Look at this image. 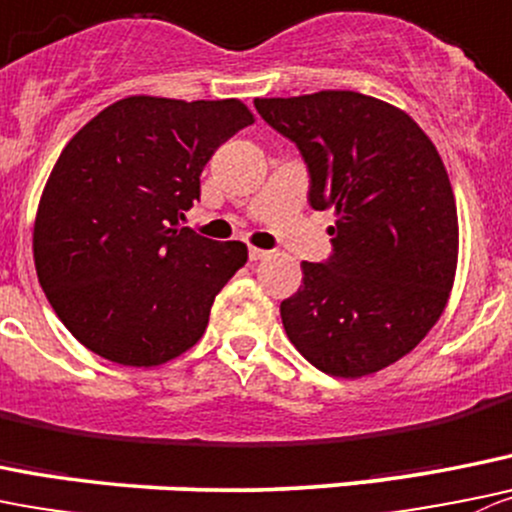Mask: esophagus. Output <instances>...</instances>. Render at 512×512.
I'll list each match as a JSON object with an SVG mask.
<instances>
[{
  "label": "esophagus",
  "instance_id": "1",
  "mask_svg": "<svg viewBox=\"0 0 512 512\" xmlns=\"http://www.w3.org/2000/svg\"><path fill=\"white\" fill-rule=\"evenodd\" d=\"M247 255H250V262H260V260H265V257L270 255V252L260 250V247H250V252H247Z\"/></svg>",
  "mask_w": 512,
  "mask_h": 512
}]
</instances>
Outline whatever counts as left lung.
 <instances>
[{
	"label": "left lung",
	"mask_w": 512,
	"mask_h": 512,
	"mask_svg": "<svg viewBox=\"0 0 512 512\" xmlns=\"http://www.w3.org/2000/svg\"><path fill=\"white\" fill-rule=\"evenodd\" d=\"M255 107L300 150L310 205L335 210L332 255L302 262L300 290L280 305L287 337L327 375L393 365L440 320L458 267V210L438 150L403 109L360 92Z\"/></svg>",
	"instance_id": "left-lung-1"
}]
</instances>
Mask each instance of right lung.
<instances>
[{
    "mask_svg": "<svg viewBox=\"0 0 512 512\" xmlns=\"http://www.w3.org/2000/svg\"><path fill=\"white\" fill-rule=\"evenodd\" d=\"M255 122L240 99H119L59 155L34 220L39 285L87 350L152 367L190 350L247 262L242 242L180 227L222 142Z\"/></svg>",
    "mask_w": 512,
    "mask_h": 512,
    "instance_id": "obj_1",
    "label": "right lung"
}]
</instances>
